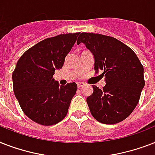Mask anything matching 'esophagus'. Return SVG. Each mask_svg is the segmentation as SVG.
Returning <instances> with one entry per match:
<instances>
[{"instance_id": "obj_1", "label": "esophagus", "mask_w": 155, "mask_h": 155, "mask_svg": "<svg viewBox=\"0 0 155 155\" xmlns=\"http://www.w3.org/2000/svg\"><path fill=\"white\" fill-rule=\"evenodd\" d=\"M84 85L85 84H84V83H80V82L77 83V87H79V88H81V87H84Z\"/></svg>"}]
</instances>
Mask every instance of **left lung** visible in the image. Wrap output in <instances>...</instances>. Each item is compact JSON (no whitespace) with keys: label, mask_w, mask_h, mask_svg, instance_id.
<instances>
[{"label":"left lung","mask_w":155,"mask_h":155,"mask_svg":"<svg viewBox=\"0 0 155 155\" xmlns=\"http://www.w3.org/2000/svg\"><path fill=\"white\" fill-rule=\"evenodd\" d=\"M80 42L94 56L96 73L102 71L105 77L103 89L93 85V93L87 98L92 117L108 125L122 121L139 101L145 86L143 66L134 51L115 38L81 33Z\"/></svg>","instance_id":"1"}]
</instances>
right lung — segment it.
<instances>
[{"label":"right lung","mask_w":155,"mask_h":155,"mask_svg":"<svg viewBox=\"0 0 155 155\" xmlns=\"http://www.w3.org/2000/svg\"><path fill=\"white\" fill-rule=\"evenodd\" d=\"M80 33L42 40L23 54L12 75L13 92L23 113L42 125L57 124L65 117L77 84L59 86L53 78L63 68Z\"/></svg>","instance_id":"add662e5"}]
</instances>
